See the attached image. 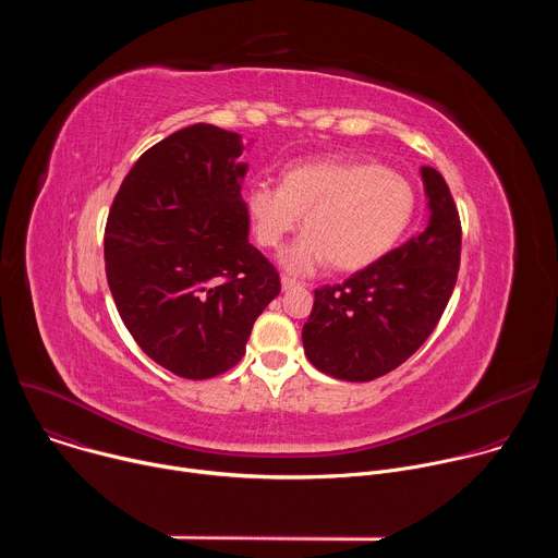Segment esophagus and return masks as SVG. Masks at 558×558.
I'll return each instance as SVG.
<instances>
[{
    "label": "esophagus",
    "mask_w": 558,
    "mask_h": 558,
    "mask_svg": "<svg viewBox=\"0 0 558 558\" xmlns=\"http://www.w3.org/2000/svg\"><path fill=\"white\" fill-rule=\"evenodd\" d=\"M282 289L284 291H289V289H295V287H300V282L298 280H293V278H289V276H282Z\"/></svg>",
    "instance_id": "34e87169"
}]
</instances>
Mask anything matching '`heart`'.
I'll return each instance as SVG.
<instances>
[{
	"label": "heart",
	"mask_w": 558,
	"mask_h": 558,
	"mask_svg": "<svg viewBox=\"0 0 558 558\" xmlns=\"http://www.w3.org/2000/svg\"><path fill=\"white\" fill-rule=\"evenodd\" d=\"M247 211L267 250L280 247L304 214V233L282 254L287 271L304 276L329 263L338 271H360L400 243L415 214V192L381 166L317 158L289 166L280 187L252 185Z\"/></svg>",
	"instance_id": "obj_1"
}]
</instances>
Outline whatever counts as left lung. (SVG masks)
I'll return each instance as SVG.
<instances>
[{"instance_id": "8db88e82", "label": "left lung", "mask_w": 558, "mask_h": 558, "mask_svg": "<svg viewBox=\"0 0 558 558\" xmlns=\"http://www.w3.org/2000/svg\"><path fill=\"white\" fill-rule=\"evenodd\" d=\"M428 225L342 284L315 289L302 344L308 362L344 381L404 364L435 331L461 260V220L444 177L424 166Z\"/></svg>"}]
</instances>
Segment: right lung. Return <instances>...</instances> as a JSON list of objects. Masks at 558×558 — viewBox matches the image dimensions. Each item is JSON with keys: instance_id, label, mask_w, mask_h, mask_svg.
I'll return each mask as SVG.
<instances>
[{"instance_id": "right-lung-1", "label": "right lung", "mask_w": 558, "mask_h": 558, "mask_svg": "<svg viewBox=\"0 0 558 558\" xmlns=\"http://www.w3.org/2000/svg\"><path fill=\"white\" fill-rule=\"evenodd\" d=\"M241 134L183 128L141 154L106 222V276L141 351L185 379L241 362L256 317L280 293L247 241Z\"/></svg>"}]
</instances>
